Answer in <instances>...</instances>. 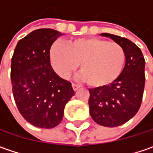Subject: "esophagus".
Masks as SVG:
<instances>
[{
    "instance_id": "1",
    "label": "esophagus",
    "mask_w": 153,
    "mask_h": 153,
    "mask_svg": "<svg viewBox=\"0 0 153 153\" xmlns=\"http://www.w3.org/2000/svg\"><path fill=\"white\" fill-rule=\"evenodd\" d=\"M72 88H73V90L76 91H77V90L80 88V86L77 85V84H75V83H72Z\"/></svg>"
}]
</instances>
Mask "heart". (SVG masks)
Segmentation results:
<instances>
[{"mask_svg": "<svg viewBox=\"0 0 153 153\" xmlns=\"http://www.w3.org/2000/svg\"><path fill=\"white\" fill-rule=\"evenodd\" d=\"M50 60L56 72L68 77L80 64L81 74L91 87H104L119 76L126 61L123 47L101 38H78L66 44L56 43L50 49Z\"/></svg>", "mask_w": 153, "mask_h": 153, "instance_id": "1", "label": "heart"}]
</instances>
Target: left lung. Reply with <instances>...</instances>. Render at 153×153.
<instances>
[{"instance_id":"obj_1","label":"left lung","mask_w":153,"mask_h":153,"mask_svg":"<svg viewBox=\"0 0 153 153\" xmlns=\"http://www.w3.org/2000/svg\"><path fill=\"white\" fill-rule=\"evenodd\" d=\"M125 50L126 64L119 76L110 85L89 89L90 114L98 125L105 127L121 126L133 117L140 108L146 82V61L142 51L129 39L108 33Z\"/></svg>"}]
</instances>
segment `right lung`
<instances>
[{
    "label": "right lung",
    "mask_w": 153,
    "mask_h": 153,
    "mask_svg": "<svg viewBox=\"0 0 153 153\" xmlns=\"http://www.w3.org/2000/svg\"><path fill=\"white\" fill-rule=\"evenodd\" d=\"M60 36L51 28L34 30L17 42L11 59L17 108L25 120L39 128L58 126L65 104L75 94L71 82L61 78L50 64L49 50Z\"/></svg>",
    "instance_id": "1"
}]
</instances>
